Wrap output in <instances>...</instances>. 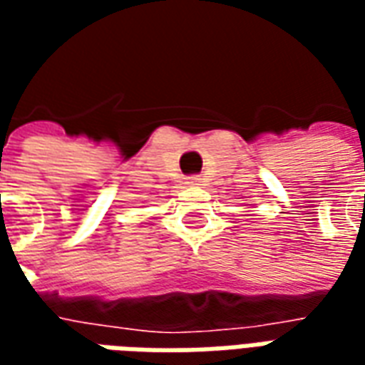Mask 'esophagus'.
I'll return each mask as SVG.
<instances>
[{"mask_svg":"<svg viewBox=\"0 0 365 365\" xmlns=\"http://www.w3.org/2000/svg\"><path fill=\"white\" fill-rule=\"evenodd\" d=\"M187 183L190 185H201V178L199 175H191V178H187Z\"/></svg>","mask_w":365,"mask_h":365,"instance_id":"obj_1","label":"esophagus"}]
</instances>
